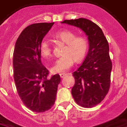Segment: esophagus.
<instances>
[{"label": "esophagus", "mask_w": 127, "mask_h": 127, "mask_svg": "<svg viewBox=\"0 0 127 127\" xmlns=\"http://www.w3.org/2000/svg\"><path fill=\"white\" fill-rule=\"evenodd\" d=\"M66 75H67V73H61V74H60V76H61V78H63V77H64V76H66Z\"/></svg>", "instance_id": "esophagus-1"}]
</instances>
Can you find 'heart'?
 <instances>
[{
	"label": "heart",
	"instance_id": "obj_1",
	"mask_svg": "<svg viewBox=\"0 0 127 127\" xmlns=\"http://www.w3.org/2000/svg\"><path fill=\"white\" fill-rule=\"evenodd\" d=\"M54 36L65 43L63 50V56L56 60L52 68L54 73H61L69 70L75 63H80L85 58L88 51V41L82 36H75L73 32L69 30H63L57 32ZM40 54L43 58H50L52 54V48L46 39L41 41L39 46Z\"/></svg>",
	"mask_w": 127,
	"mask_h": 127
}]
</instances>
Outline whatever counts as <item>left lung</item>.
<instances>
[{"mask_svg":"<svg viewBox=\"0 0 127 127\" xmlns=\"http://www.w3.org/2000/svg\"><path fill=\"white\" fill-rule=\"evenodd\" d=\"M62 23L79 28L88 36V54L81 66L73 73L75 84L71 94L79 105L93 107L103 100L110 86L112 63L108 42L101 28L89 20H66Z\"/></svg>","mask_w":127,"mask_h":127,"instance_id":"obj_1","label":"left lung"}]
</instances>
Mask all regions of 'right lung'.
I'll use <instances>...</instances> for the list:
<instances>
[{
    "label": "right lung",
    "mask_w": 127,
    "mask_h": 127,
    "mask_svg": "<svg viewBox=\"0 0 127 127\" xmlns=\"http://www.w3.org/2000/svg\"><path fill=\"white\" fill-rule=\"evenodd\" d=\"M36 23L21 32L13 52V77L24 104L37 113L47 111L55 103L61 77L47 78L49 71L42 64L40 43L54 24Z\"/></svg>",
    "instance_id": "obj_1"
}]
</instances>
